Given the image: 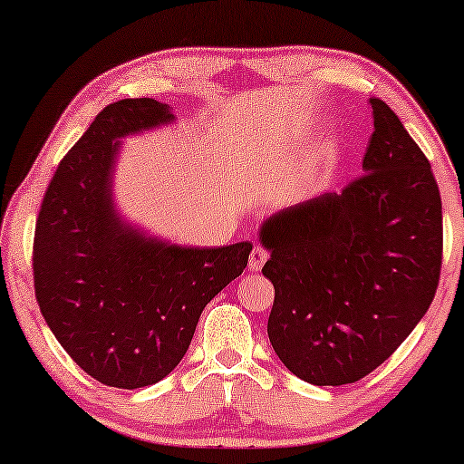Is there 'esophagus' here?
Here are the masks:
<instances>
[{
	"label": "esophagus",
	"mask_w": 464,
	"mask_h": 464,
	"mask_svg": "<svg viewBox=\"0 0 464 464\" xmlns=\"http://www.w3.org/2000/svg\"><path fill=\"white\" fill-rule=\"evenodd\" d=\"M266 259H268V251H266L264 246L256 245V246H253L251 257H249V270H251V272H259V270L264 268Z\"/></svg>",
	"instance_id": "esophagus-1"
}]
</instances>
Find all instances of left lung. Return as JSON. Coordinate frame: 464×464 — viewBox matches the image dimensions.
Instances as JSON below:
<instances>
[{
    "label": "left lung",
    "mask_w": 464,
    "mask_h": 464,
    "mask_svg": "<svg viewBox=\"0 0 464 464\" xmlns=\"http://www.w3.org/2000/svg\"><path fill=\"white\" fill-rule=\"evenodd\" d=\"M363 173L270 215L259 243L275 285L270 344L316 386L357 382L382 365L433 302L441 270V196L422 154L384 101L370 99Z\"/></svg>",
    "instance_id": "left-lung-1"
}]
</instances>
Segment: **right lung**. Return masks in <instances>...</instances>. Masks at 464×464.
Masks as SVG:
<instances>
[{
    "instance_id": "obj_1",
    "label": "right lung",
    "mask_w": 464,
    "mask_h": 464,
    "mask_svg": "<svg viewBox=\"0 0 464 464\" xmlns=\"http://www.w3.org/2000/svg\"><path fill=\"white\" fill-rule=\"evenodd\" d=\"M156 99L107 105L63 158L34 240L40 310L69 357L101 384L143 389L179 365L202 310L243 275L253 245L186 246L118 211L122 139L173 124Z\"/></svg>"
}]
</instances>
